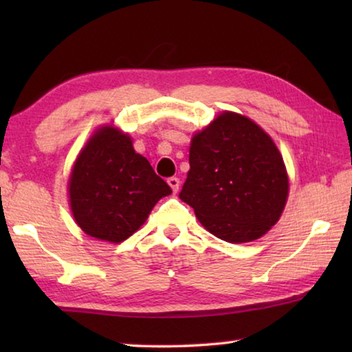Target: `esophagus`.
I'll use <instances>...</instances> for the list:
<instances>
[{"label": "esophagus", "mask_w": 352, "mask_h": 352, "mask_svg": "<svg viewBox=\"0 0 352 352\" xmlns=\"http://www.w3.org/2000/svg\"><path fill=\"white\" fill-rule=\"evenodd\" d=\"M168 183H169V186L172 188V190H174V192H177V190L180 189V180H178L177 177H170L169 180H168Z\"/></svg>", "instance_id": "obj_1"}]
</instances>
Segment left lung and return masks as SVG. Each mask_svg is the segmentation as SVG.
<instances>
[{"label":"left lung","instance_id":"1","mask_svg":"<svg viewBox=\"0 0 352 352\" xmlns=\"http://www.w3.org/2000/svg\"><path fill=\"white\" fill-rule=\"evenodd\" d=\"M180 199L219 239L242 243L278 222L289 194L281 153L258 124L225 111L189 148Z\"/></svg>","mask_w":352,"mask_h":352}]
</instances>
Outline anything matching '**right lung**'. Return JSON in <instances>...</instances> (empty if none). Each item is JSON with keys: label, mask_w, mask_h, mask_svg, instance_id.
<instances>
[{"label": "right lung", "mask_w": 352, "mask_h": 352, "mask_svg": "<svg viewBox=\"0 0 352 352\" xmlns=\"http://www.w3.org/2000/svg\"><path fill=\"white\" fill-rule=\"evenodd\" d=\"M172 189L132 140L113 127L94 133L76 160L69 201L77 225L88 236L122 242L146 222L157 201Z\"/></svg>", "instance_id": "add662e5"}]
</instances>
